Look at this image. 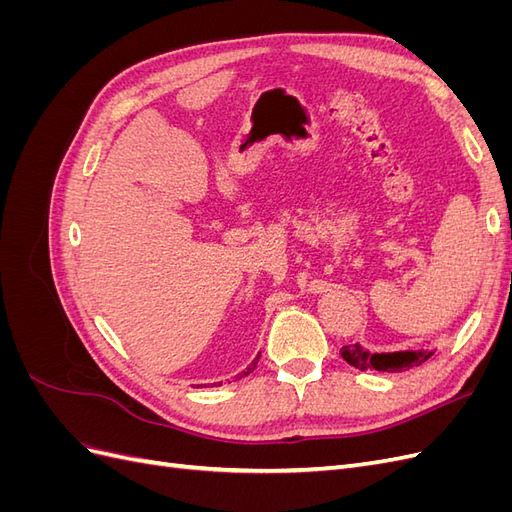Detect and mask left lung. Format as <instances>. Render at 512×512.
I'll return each mask as SVG.
<instances>
[{
	"label": "left lung",
	"instance_id": "8db88e82",
	"mask_svg": "<svg viewBox=\"0 0 512 512\" xmlns=\"http://www.w3.org/2000/svg\"><path fill=\"white\" fill-rule=\"evenodd\" d=\"M342 359L361 371L376 369V371H404L410 367H418L425 363L433 350H399V352H369L359 344L344 346L339 350Z\"/></svg>",
	"mask_w": 512,
	"mask_h": 512
}]
</instances>
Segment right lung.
Here are the masks:
<instances>
[{
    "mask_svg": "<svg viewBox=\"0 0 512 512\" xmlns=\"http://www.w3.org/2000/svg\"><path fill=\"white\" fill-rule=\"evenodd\" d=\"M258 359H260V354L256 356V359L250 363V367H247L245 371H243V374L241 376H237V378H243V376H247V374H252V371H254V367H256V363H258Z\"/></svg>",
    "mask_w": 512,
    "mask_h": 512,
    "instance_id": "right-lung-1",
    "label": "right lung"
}]
</instances>
